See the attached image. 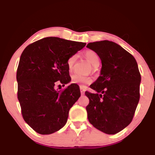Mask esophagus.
Wrapping results in <instances>:
<instances>
[{
	"instance_id": "obj_1",
	"label": "esophagus",
	"mask_w": 155,
	"mask_h": 155,
	"mask_svg": "<svg viewBox=\"0 0 155 155\" xmlns=\"http://www.w3.org/2000/svg\"><path fill=\"white\" fill-rule=\"evenodd\" d=\"M84 92H85V89H84L83 87L80 86V92H81L82 95L84 94Z\"/></svg>"
}]
</instances>
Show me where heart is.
I'll use <instances>...</instances> for the list:
<instances>
[{"label": "heart", "instance_id": "b5f03b06", "mask_svg": "<svg viewBox=\"0 0 155 155\" xmlns=\"http://www.w3.org/2000/svg\"><path fill=\"white\" fill-rule=\"evenodd\" d=\"M85 57L87 60L89 61L92 66H96V65H99L100 63V59L99 57L96 52L93 51L88 50L85 52ZM76 59H77V55H73L67 61V65L68 68L71 70L73 68L74 63H75ZM71 82L73 83L81 84V85H84V84H90L92 82V78L89 77L87 75H83L81 74L75 73L71 76Z\"/></svg>", "mask_w": 155, "mask_h": 155}]
</instances>
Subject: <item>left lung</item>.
Here are the masks:
<instances>
[{"label":"left lung","instance_id":"obj_1","mask_svg":"<svg viewBox=\"0 0 155 155\" xmlns=\"http://www.w3.org/2000/svg\"><path fill=\"white\" fill-rule=\"evenodd\" d=\"M101 61L100 75L85 92L89 121L94 128L116 134L132 121L140 99L141 76L134 57L115 42L104 40L89 43Z\"/></svg>","mask_w":155,"mask_h":155}]
</instances>
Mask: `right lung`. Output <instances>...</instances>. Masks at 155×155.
<instances>
[{
    "label": "right lung",
    "instance_id": "obj_1",
    "mask_svg": "<svg viewBox=\"0 0 155 155\" xmlns=\"http://www.w3.org/2000/svg\"><path fill=\"white\" fill-rule=\"evenodd\" d=\"M86 43L46 37L27 46L21 54L17 71L18 98L25 121L36 132L49 135L66 124L69 110L80 97L77 84L62 92L55 89L71 78L67 61Z\"/></svg>",
    "mask_w": 155,
    "mask_h": 155
}]
</instances>
